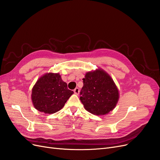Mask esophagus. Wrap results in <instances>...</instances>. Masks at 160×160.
<instances>
[{
  "instance_id": "esophagus-1",
  "label": "esophagus",
  "mask_w": 160,
  "mask_h": 160,
  "mask_svg": "<svg viewBox=\"0 0 160 160\" xmlns=\"http://www.w3.org/2000/svg\"><path fill=\"white\" fill-rule=\"evenodd\" d=\"M74 93L77 95H78L79 93V89L78 88H76L75 89H74Z\"/></svg>"
}]
</instances>
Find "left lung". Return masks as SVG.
Returning <instances> with one entry per match:
<instances>
[{
	"label": "left lung",
	"instance_id": "obj_1",
	"mask_svg": "<svg viewBox=\"0 0 160 160\" xmlns=\"http://www.w3.org/2000/svg\"><path fill=\"white\" fill-rule=\"evenodd\" d=\"M80 100L92 114L102 115L112 111L118 103L119 91L111 77L103 69L87 72Z\"/></svg>",
	"mask_w": 160,
	"mask_h": 160
}]
</instances>
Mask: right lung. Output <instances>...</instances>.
<instances>
[{
  "instance_id": "obj_1",
  "label": "right lung",
  "mask_w": 160,
  "mask_h": 160,
  "mask_svg": "<svg viewBox=\"0 0 160 160\" xmlns=\"http://www.w3.org/2000/svg\"><path fill=\"white\" fill-rule=\"evenodd\" d=\"M73 93L59 73H46L41 77L32 89L34 107L45 113H54L61 110Z\"/></svg>"
}]
</instances>
